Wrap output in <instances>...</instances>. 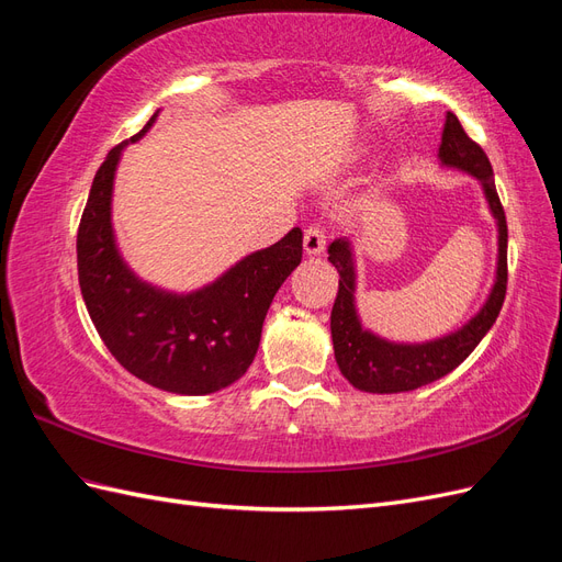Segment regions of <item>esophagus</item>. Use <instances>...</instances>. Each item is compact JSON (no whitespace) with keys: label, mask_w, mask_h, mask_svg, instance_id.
I'll list each match as a JSON object with an SVG mask.
<instances>
[{"label":"esophagus","mask_w":562,"mask_h":562,"mask_svg":"<svg viewBox=\"0 0 562 562\" xmlns=\"http://www.w3.org/2000/svg\"><path fill=\"white\" fill-rule=\"evenodd\" d=\"M323 248H326V227L323 225H310L307 229H304V250H307L310 255H318L323 252Z\"/></svg>","instance_id":"obj_1"}]
</instances>
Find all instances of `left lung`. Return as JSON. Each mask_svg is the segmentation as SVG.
Segmentation results:
<instances>
[{
	"label": "left lung",
	"mask_w": 562,
	"mask_h": 562,
	"mask_svg": "<svg viewBox=\"0 0 562 562\" xmlns=\"http://www.w3.org/2000/svg\"><path fill=\"white\" fill-rule=\"evenodd\" d=\"M440 159L448 166H457L462 171L479 178L485 187V196L492 213L499 225V267L497 283L492 288L485 307L475 314L462 330L448 337L434 339L427 345H394L363 330L353 310V267L349 244L337 239L328 248V260L339 274L337 297L330 312V333L335 347V361L342 375L361 391L370 394H398V391H413L448 375L462 363L467 356L479 347L485 333L497 321L506 297L508 265H506V215L497 194L495 178H492L490 159L483 147L469 138V133L459 124V119L448 112L443 143H440Z\"/></svg>",
	"instance_id": "8db88e82"
}]
</instances>
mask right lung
I'll return each instance as SVG.
<instances>
[{"instance_id": "right-lung-1", "label": "right lung", "mask_w": 562, "mask_h": 562, "mask_svg": "<svg viewBox=\"0 0 562 562\" xmlns=\"http://www.w3.org/2000/svg\"><path fill=\"white\" fill-rule=\"evenodd\" d=\"M155 116L131 140H138ZM126 143L112 147L100 164L79 220L83 302L100 339L131 375L173 394H213L239 380L258 353L269 304L302 260V229L248 255L199 293H161L131 274L112 239V180Z\"/></svg>"}]
</instances>
